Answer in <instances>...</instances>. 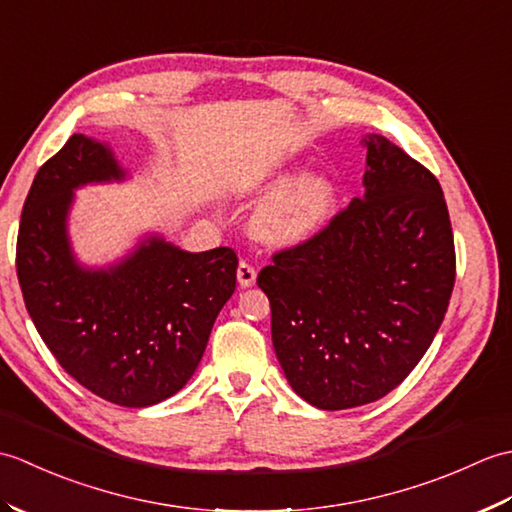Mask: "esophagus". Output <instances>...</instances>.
Masks as SVG:
<instances>
[{"label":"esophagus","mask_w":512,"mask_h":512,"mask_svg":"<svg viewBox=\"0 0 512 512\" xmlns=\"http://www.w3.org/2000/svg\"><path fill=\"white\" fill-rule=\"evenodd\" d=\"M237 281H239V286H242V288L255 286V281H257L255 266L244 262V259H242V262H239V266H237Z\"/></svg>","instance_id":"34e87169"}]
</instances>
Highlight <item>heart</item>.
Segmentation results:
<instances>
[{
    "label": "heart",
    "mask_w": 512,
    "mask_h": 512,
    "mask_svg": "<svg viewBox=\"0 0 512 512\" xmlns=\"http://www.w3.org/2000/svg\"><path fill=\"white\" fill-rule=\"evenodd\" d=\"M334 209V182L323 173H308L259 206L255 228L268 242L295 246L317 237L330 224Z\"/></svg>",
    "instance_id": "b5f03b06"
}]
</instances>
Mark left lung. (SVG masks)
<instances>
[{"mask_svg":"<svg viewBox=\"0 0 512 512\" xmlns=\"http://www.w3.org/2000/svg\"><path fill=\"white\" fill-rule=\"evenodd\" d=\"M365 195L257 275L290 387L339 411L387 396L440 330L455 246L440 182L385 136L363 138Z\"/></svg>","mask_w":512,"mask_h":512,"instance_id":"8db88e82","label":"left lung"}]
</instances>
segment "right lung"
<instances>
[{
  "instance_id": "1",
  "label": "right lung",
  "mask_w": 512,
  "mask_h": 512,
  "mask_svg": "<svg viewBox=\"0 0 512 512\" xmlns=\"http://www.w3.org/2000/svg\"><path fill=\"white\" fill-rule=\"evenodd\" d=\"M112 149L74 134L28 191L17 277L32 323L76 383L121 407H149L187 385L231 299L237 255L187 253L147 237L123 262L83 268L68 237L74 189L123 180Z\"/></svg>"
}]
</instances>
